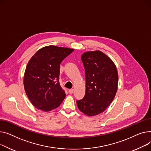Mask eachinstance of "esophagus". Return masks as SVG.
<instances>
[{
    "instance_id": "obj_1",
    "label": "esophagus",
    "mask_w": 151,
    "mask_h": 151,
    "mask_svg": "<svg viewBox=\"0 0 151 151\" xmlns=\"http://www.w3.org/2000/svg\"><path fill=\"white\" fill-rule=\"evenodd\" d=\"M74 93V90L73 89H70L69 90V94H73Z\"/></svg>"
}]
</instances>
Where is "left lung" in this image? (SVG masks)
I'll return each instance as SVG.
<instances>
[{"label": "left lung", "instance_id": "8db88e82", "mask_svg": "<svg viewBox=\"0 0 151 151\" xmlns=\"http://www.w3.org/2000/svg\"><path fill=\"white\" fill-rule=\"evenodd\" d=\"M85 72V94L77 101L78 110L88 116L104 112L113 101L118 85V73L112 60L100 50L81 55Z\"/></svg>", "mask_w": 151, "mask_h": 151}]
</instances>
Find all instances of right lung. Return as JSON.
<instances>
[{
  "mask_svg": "<svg viewBox=\"0 0 151 151\" xmlns=\"http://www.w3.org/2000/svg\"><path fill=\"white\" fill-rule=\"evenodd\" d=\"M74 49L47 46L39 49L26 66L24 86L29 99L37 109L49 111L64 100L65 92L60 85V65Z\"/></svg>",
  "mask_w": 151,
  "mask_h": 151,
  "instance_id": "add662e5",
  "label": "right lung"
}]
</instances>
